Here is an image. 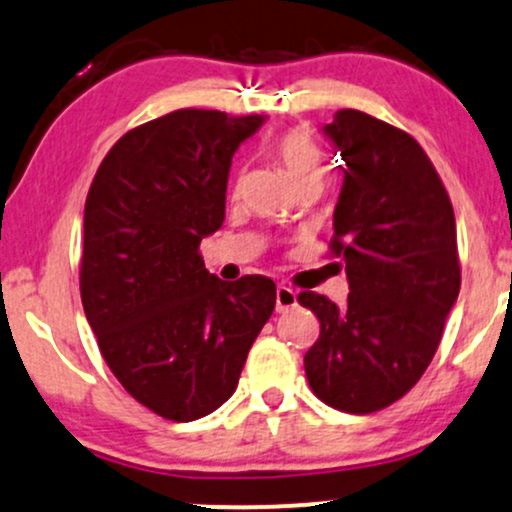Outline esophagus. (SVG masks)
I'll return each instance as SVG.
<instances>
[{"label":"esophagus","instance_id":"34e87169","mask_svg":"<svg viewBox=\"0 0 512 512\" xmlns=\"http://www.w3.org/2000/svg\"><path fill=\"white\" fill-rule=\"evenodd\" d=\"M294 306H297V292L292 287L280 285L278 292H275V309H278V314H285L287 309H294Z\"/></svg>","mask_w":512,"mask_h":512}]
</instances>
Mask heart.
I'll use <instances>...</instances> for the list:
<instances>
[{
	"mask_svg": "<svg viewBox=\"0 0 512 512\" xmlns=\"http://www.w3.org/2000/svg\"><path fill=\"white\" fill-rule=\"evenodd\" d=\"M270 153L287 172L294 189L321 186L323 174H326V160H323V150L309 129L285 131L280 138H275Z\"/></svg>",
	"mask_w": 512,
	"mask_h": 512,
	"instance_id": "1",
	"label": "heart"
}]
</instances>
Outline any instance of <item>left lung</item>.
Wrapping results in <instances>:
<instances>
[{
    "instance_id": "obj_1",
    "label": "left lung",
    "mask_w": 512,
    "mask_h": 512,
    "mask_svg": "<svg viewBox=\"0 0 512 512\" xmlns=\"http://www.w3.org/2000/svg\"><path fill=\"white\" fill-rule=\"evenodd\" d=\"M323 134L345 160L330 246L350 294L345 306L299 294L321 321L304 369L326 405L369 414L400 400L434 359L460 292L455 215L410 134L359 110L335 112Z\"/></svg>"
}]
</instances>
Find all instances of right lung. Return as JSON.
<instances>
[{
  "label": "right lung",
  "mask_w": 512,
  "mask_h": 512,
  "mask_svg": "<svg viewBox=\"0 0 512 512\" xmlns=\"http://www.w3.org/2000/svg\"><path fill=\"white\" fill-rule=\"evenodd\" d=\"M263 114L177 110L131 129L98 167L83 213L81 299L129 395L172 422L230 400L275 309V282H225L198 254L225 220L232 155Z\"/></svg>",
  "instance_id": "right-lung-1"
}]
</instances>
